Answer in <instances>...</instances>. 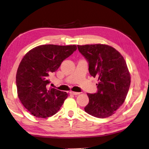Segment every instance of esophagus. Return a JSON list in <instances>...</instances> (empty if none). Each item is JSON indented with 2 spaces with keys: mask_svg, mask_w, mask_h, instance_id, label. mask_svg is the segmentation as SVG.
<instances>
[{
  "mask_svg": "<svg viewBox=\"0 0 149 149\" xmlns=\"http://www.w3.org/2000/svg\"><path fill=\"white\" fill-rule=\"evenodd\" d=\"M70 93L71 95H77L80 94V93H78V92H74V91H70Z\"/></svg>",
  "mask_w": 149,
  "mask_h": 149,
  "instance_id": "obj_1",
  "label": "esophagus"
}]
</instances>
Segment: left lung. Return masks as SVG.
Wrapping results in <instances>:
<instances>
[{
	"label": "left lung",
	"instance_id": "obj_1",
	"mask_svg": "<svg viewBox=\"0 0 149 149\" xmlns=\"http://www.w3.org/2000/svg\"><path fill=\"white\" fill-rule=\"evenodd\" d=\"M77 47L88 61L89 74L98 79L97 92L87 94L89 103L85 112L98 118L111 116L123 105L130 86L125 60L108 45H77Z\"/></svg>",
	"mask_w": 149,
	"mask_h": 149
}]
</instances>
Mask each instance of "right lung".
Returning a JSON list of instances; mask_svg holds the SVG:
<instances>
[{"label":"right lung","instance_id":"1","mask_svg":"<svg viewBox=\"0 0 149 149\" xmlns=\"http://www.w3.org/2000/svg\"><path fill=\"white\" fill-rule=\"evenodd\" d=\"M76 49L75 45H42L29 51L21 61L16 77L18 96L33 116L46 118L60 109L68 94L49 89V78Z\"/></svg>","mask_w":149,"mask_h":149}]
</instances>
